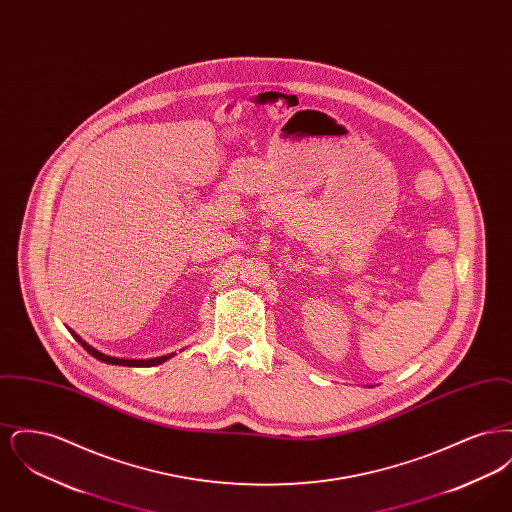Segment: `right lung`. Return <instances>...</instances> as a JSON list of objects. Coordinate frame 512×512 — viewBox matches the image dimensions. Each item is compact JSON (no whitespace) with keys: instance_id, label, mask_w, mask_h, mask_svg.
Here are the masks:
<instances>
[{"instance_id":"1","label":"right lung","mask_w":512,"mask_h":512,"mask_svg":"<svg viewBox=\"0 0 512 512\" xmlns=\"http://www.w3.org/2000/svg\"><path fill=\"white\" fill-rule=\"evenodd\" d=\"M71 334L74 336V340L78 341L92 357H96L98 361H103V363H107V365H119V366H157L161 365V363H165V361H169L171 357H174V353L171 355H163V357H155V359H119V357H111V355H105V353H101L98 351L96 347H92L90 343H86V341L82 340L78 334H74L73 330H71Z\"/></svg>"}]
</instances>
